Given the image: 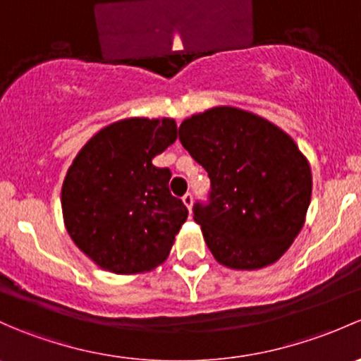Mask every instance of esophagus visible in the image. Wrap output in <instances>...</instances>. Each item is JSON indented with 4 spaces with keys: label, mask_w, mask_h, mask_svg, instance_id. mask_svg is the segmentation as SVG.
Wrapping results in <instances>:
<instances>
[{
    "label": "esophagus",
    "mask_w": 361,
    "mask_h": 361,
    "mask_svg": "<svg viewBox=\"0 0 361 361\" xmlns=\"http://www.w3.org/2000/svg\"><path fill=\"white\" fill-rule=\"evenodd\" d=\"M181 200H183V204H185V206H187V209H188V211H192V204H193V197H192V193H185L183 199H181Z\"/></svg>",
    "instance_id": "obj_1"
}]
</instances>
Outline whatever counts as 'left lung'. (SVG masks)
Masks as SVG:
<instances>
[{
  "label": "left lung",
  "mask_w": 361,
  "mask_h": 361,
  "mask_svg": "<svg viewBox=\"0 0 361 361\" xmlns=\"http://www.w3.org/2000/svg\"><path fill=\"white\" fill-rule=\"evenodd\" d=\"M180 142L209 174V202L193 206V219L216 261L233 270L279 261L311 200L308 159L294 140L256 114L214 107L185 119Z\"/></svg>",
  "instance_id": "obj_1"
}]
</instances>
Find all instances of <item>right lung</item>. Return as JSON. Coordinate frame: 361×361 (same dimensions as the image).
Wrapping results in <instances>:
<instances>
[{
  "mask_svg": "<svg viewBox=\"0 0 361 361\" xmlns=\"http://www.w3.org/2000/svg\"><path fill=\"white\" fill-rule=\"evenodd\" d=\"M176 138L173 119L130 117L98 131L72 161L62 185L63 223L104 270L150 271L169 256L188 209L171 195V171L152 159Z\"/></svg>",
  "mask_w": 361,
  "mask_h": 361,
  "instance_id": "add662e5",
  "label": "right lung"
}]
</instances>
